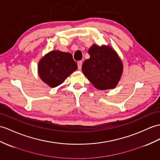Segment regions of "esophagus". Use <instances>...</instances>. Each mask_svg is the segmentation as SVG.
I'll use <instances>...</instances> for the list:
<instances>
[{
    "mask_svg": "<svg viewBox=\"0 0 160 160\" xmlns=\"http://www.w3.org/2000/svg\"><path fill=\"white\" fill-rule=\"evenodd\" d=\"M82 61H79L77 62V65H78V69L81 70V67H82Z\"/></svg>",
    "mask_w": 160,
    "mask_h": 160,
    "instance_id": "1",
    "label": "esophagus"
}]
</instances>
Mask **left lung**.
Returning <instances> with one entry per match:
<instances>
[{"label": "left lung", "mask_w": 160, "mask_h": 160, "mask_svg": "<svg viewBox=\"0 0 160 160\" xmlns=\"http://www.w3.org/2000/svg\"><path fill=\"white\" fill-rule=\"evenodd\" d=\"M90 56L84 61L82 71L96 89L105 90L118 85L123 73V62L109 45L93 44L88 50Z\"/></svg>", "instance_id": "1"}]
</instances>
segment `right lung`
I'll return each mask as SVG.
<instances>
[{"instance_id":"right-lung-1","label":"right lung","mask_w":160,"mask_h":160,"mask_svg":"<svg viewBox=\"0 0 160 160\" xmlns=\"http://www.w3.org/2000/svg\"><path fill=\"white\" fill-rule=\"evenodd\" d=\"M77 69L71 53L59 50L51 51L40 60L38 74L40 79L51 88H56Z\"/></svg>"}]
</instances>
